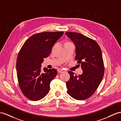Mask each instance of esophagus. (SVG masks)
I'll return each mask as SVG.
<instances>
[{"mask_svg":"<svg viewBox=\"0 0 121 121\" xmlns=\"http://www.w3.org/2000/svg\"><path fill=\"white\" fill-rule=\"evenodd\" d=\"M57 71H58V72L59 73H62L63 72L64 70L62 69H57Z\"/></svg>","mask_w":121,"mask_h":121,"instance_id":"obj_1","label":"esophagus"}]
</instances>
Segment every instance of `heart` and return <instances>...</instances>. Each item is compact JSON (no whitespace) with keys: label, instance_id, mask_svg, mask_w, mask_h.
I'll use <instances>...</instances> for the list:
<instances>
[{"label":"heart","instance_id":"heart-1","mask_svg":"<svg viewBox=\"0 0 121 121\" xmlns=\"http://www.w3.org/2000/svg\"><path fill=\"white\" fill-rule=\"evenodd\" d=\"M67 43H69V42H67Z\"/></svg>","mask_w":121,"mask_h":121}]
</instances>
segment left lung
I'll return each instance as SVG.
<instances>
[{
    "label": "left lung",
    "instance_id": "obj_1",
    "mask_svg": "<svg viewBox=\"0 0 121 121\" xmlns=\"http://www.w3.org/2000/svg\"><path fill=\"white\" fill-rule=\"evenodd\" d=\"M66 35L76 46L75 60L81 64L82 75L77 76L69 71L66 82L67 93L73 99L83 100L94 94L103 78L104 62L100 46L95 40L81 34L66 32Z\"/></svg>",
    "mask_w": 121,
    "mask_h": 121
}]
</instances>
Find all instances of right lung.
<instances>
[{"label": "right lung", "instance_id": "obj_1", "mask_svg": "<svg viewBox=\"0 0 121 121\" xmlns=\"http://www.w3.org/2000/svg\"><path fill=\"white\" fill-rule=\"evenodd\" d=\"M63 32H42L30 36L24 42L16 61L17 78L21 91L32 101H38L46 95L52 80L57 75L56 69L44 68L43 59L50 55L52 46Z\"/></svg>", "mask_w": 121, "mask_h": 121}]
</instances>
